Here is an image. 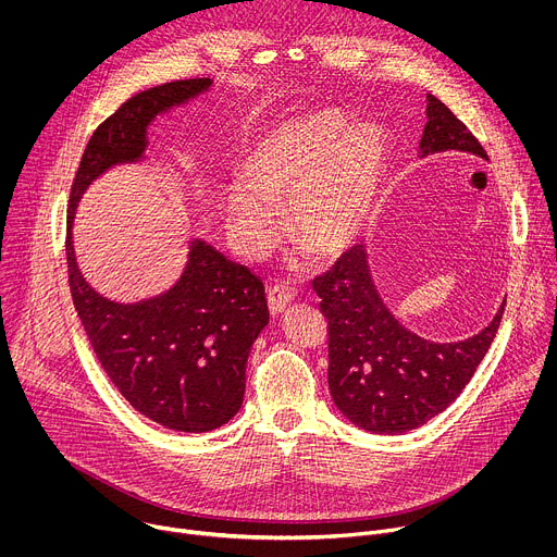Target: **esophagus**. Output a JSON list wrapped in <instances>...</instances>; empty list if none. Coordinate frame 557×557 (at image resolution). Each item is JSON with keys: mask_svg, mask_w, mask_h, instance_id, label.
<instances>
[{"mask_svg": "<svg viewBox=\"0 0 557 557\" xmlns=\"http://www.w3.org/2000/svg\"><path fill=\"white\" fill-rule=\"evenodd\" d=\"M290 301H293V293H290L286 286L275 284V286L269 288V310H271L273 317L286 312V308L290 306Z\"/></svg>", "mask_w": 557, "mask_h": 557, "instance_id": "obj_1", "label": "esophagus"}]
</instances>
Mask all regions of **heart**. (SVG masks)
I'll list each match as a JSON object with an SVG mask.
<instances>
[{
  "instance_id": "heart-1",
  "label": "heart",
  "mask_w": 557,
  "mask_h": 557,
  "mask_svg": "<svg viewBox=\"0 0 557 557\" xmlns=\"http://www.w3.org/2000/svg\"><path fill=\"white\" fill-rule=\"evenodd\" d=\"M387 163L385 140L370 125L346 127L335 110H312L271 125L249 149L247 178L224 191L235 247L262 258L280 240V211L290 240L333 260L359 235Z\"/></svg>"
}]
</instances>
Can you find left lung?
Segmentation results:
<instances>
[{"instance_id":"1","label":"left lung","mask_w":557,"mask_h":557,"mask_svg":"<svg viewBox=\"0 0 557 557\" xmlns=\"http://www.w3.org/2000/svg\"><path fill=\"white\" fill-rule=\"evenodd\" d=\"M428 123L419 156L483 145L436 97L428 95ZM329 320V387L337 410L372 434H404L451 406L487 355L505 301L494 320L460 342H432L406 329L381 299L363 245L346 251L312 282Z\"/></svg>"}]
</instances>
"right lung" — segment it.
I'll return each mask as SVG.
<instances>
[{
  "mask_svg": "<svg viewBox=\"0 0 557 557\" xmlns=\"http://www.w3.org/2000/svg\"><path fill=\"white\" fill-rule=\"evenodd\" d=\"M211 84V78H185L149 88L95 129L72 183L65 237L72 301L110 381L136 412L189 434L224 425L245 401L247 359L269 324L262 280L191 240L172 288L119 304L99 295L78 271L72 224L78 200L99 176L143 161L156 116L189 103Z\"/></svg>",
  "mask_w": 557,
  "mask_h": 557,
  "instance_id": "right-lung-1",
  "label": "right lung"
}]
</instances>
